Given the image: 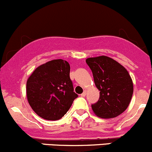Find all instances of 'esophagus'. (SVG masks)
<instances>
[{
	"label": "esophagus",
	"mask_w": 152,
	"mask_h": 152,
	"mask_svg": "<svg viewBox=\"0 0 152 152\" xmlns=\"http://www.w3.org/2000/svg\"><path fill=\"white\" fill-rule=\"evenodd\" d=\"M86 94H87V91H86V90H85V91H84V93H82V94L81 95V96H82V97H85V96H86Z\"/></svg>",
	"instance_id": "34e87169"
}]
</instances>
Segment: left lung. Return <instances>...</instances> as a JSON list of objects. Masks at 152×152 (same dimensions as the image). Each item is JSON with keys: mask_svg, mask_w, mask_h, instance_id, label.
Listing matches in <instances>:
<instances>
[{"mask_svg": "<svg viewBox=\"0 0 152 152\" xmlns=\"http://www.w3.org/2000/svg\"><path fill=\"white\" fill-rule=\"evenodd\" d=\"M91 69L95 85L100 91L99 99L91 105L95 114L102 118H113L123 113L133 94V83L126 69L106 56L86 59Z\"/></svg>", "mask_w": 152, "mask_h": 152, "instance_id": "left-lung-1", "label": "left lung"}]
</instances>
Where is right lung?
<instances>
[{
  "mask_svg": "<svg viewBox=\"0 0 152 152\" xmlns=\"http://www.w3.org/2000/svg\"><path fill=\"white\" fill-rule=\"evenodd\" d=\"M70 65L54 59L37 67L27 80L26 96L32 110L42 118H62L78 95L73 92Z\"/></svg>",
  "mask_w": 152,
  "mask_h": 152,
  "instance_id": "add662e5",
  "label": "right lung"
}]
</instances>
